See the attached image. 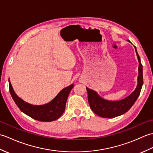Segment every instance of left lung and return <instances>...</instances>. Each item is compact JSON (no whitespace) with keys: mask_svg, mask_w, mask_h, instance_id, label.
<instances>
[{"mask_svg":"<svg viewBox=\"0 0 153 153\" xmlns=\"http://www.w3.org/2000/svg\"><path fill=\"white\" fill-rule=\"evenodd\" d=\"M135 49L139 61L137 85L135 89L129 96L120 100H108L102 98L95 91L86 87L90 108L96 114L107 118H112L122 115L131 108L137 99L143 84V77L141 58L137 53L136 47H135Z\"/></svg>","mask_w":153,"mask_h":153,"instance_id":"1","label":"left lung"}]
</instances>
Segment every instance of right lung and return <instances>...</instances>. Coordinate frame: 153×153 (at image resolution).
<instances>
[{"instance_id": "add662e5", "label": "right lung", "mask_w": 153, "mask_h": 153, "mask_svg": "<svg viewBox=\"0 0 153 153\" xmlns=\"http://www.w3.org/2000/svg\"><path fill=\"white\" fill-rule=\"evenodd\" d=\"M9 90L13 100L22 112L34 120L41 122H52L62 115L65 110L68 95L74 87V84L62 89L54 98L47 104L34 105L22 100L13 89L10 79Z\"/></svg>"}]
</instances>
